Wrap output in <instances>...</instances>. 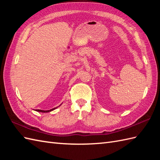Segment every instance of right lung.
<instances>
[{"label": "right lung", "mask_w": 160, "mask_h": 160, "mask_svg": "<svg viewBox=\"0 0 160 160\" xmlns=\"http://www.w3.org/2000/svg\"><path fill=\"white\" fill-rule=\"evenodd\" d=\"M61 105V104H60ZM58 108V107H56V108H52V109H50V110H47V111H44V110H40V109H36V110H34V111H38V112H42V113H48V112H51V111H53L54 109H56V108Z\"/></svg>", "instance_id": "add662e5"}]
</instances>
